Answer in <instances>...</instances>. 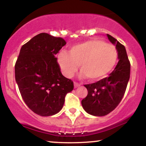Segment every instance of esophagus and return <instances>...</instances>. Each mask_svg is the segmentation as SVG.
<instances>
[{"instance_id": "34e87169", "label": "esophagus", "mask_w": 146, "mask_h": 146, "mask_svg": "<svg viewBox=\"0 0 146 146\" xmlns=\"http://www.w3.org/2000/svg\"><path fill=\"white\" fill-rule=\"evenodd\" d=\"M80 86V84L78 83V82H74V86L75 88H77V87Z\"/></svg>"}]
</instances>
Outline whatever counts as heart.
I'll use <instances>...</instances> for the list:
<instances>
[{"instance_id": "obj_1", "label": "heart", "mask_w": 146, "mask_h": 146, "mask_svg": "<svg viewBox=\"0 0 146 146\" xmlns=\"http://www.w3.org/2000/svg\"><path fill=\"white\" fill-rule=\"evenodd\" d=\"M117 58L118 52L114 45L93 39L71 46L69 53L61 51L58 61L62 72L68 78L75 74L80 65L82 76L86 75L90 80H98L113 69Z\"/></svg>"}]
</instances>
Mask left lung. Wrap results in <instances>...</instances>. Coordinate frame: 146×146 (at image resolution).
Instances as JSON below:
<instances>
[{
  "instance_id": "8db88e82",
  "label": "left lung",
  "mask_w": 146,
  "mask_h": 146,
  "mask_svg": "<svg viewBox=\"0 0 146 146\" xmlns=\"http://www.w3.org/2000/svg\"><path fill=\"white\" fill-rule=\"evenodd\" d=\"M107 36L115 44L119 62L109 76L84 85L88 95L82 100L85 111L98 117L108 115L119 105L125 94L130 74V63L125 46L110 35L107 34Z\"/></svg>"
}]
</instances>
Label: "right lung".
Wrapping results in <instances>:
<instances>
[{
    "instance_id": "1",
    "label": "right lung",
    "mask_w": 146,
    "mask_h": 146,
    "mask_svg": "<svg viewBox=\"0 0 146 146\" xmlns=\"http://www.w3.org/2000/svg\"><path fill=\"white\" fill-rule=\"evenodd\" d=\"M66 41L41 33L22 46L15 64V78L25 103L42 117L60 112L73 82L63 76L56 55Z\"/></svg>"
}]
</instances>
